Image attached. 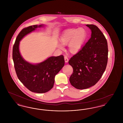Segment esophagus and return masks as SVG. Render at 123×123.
<instances>
[{
	"instance_id": "34e87169",
	"label": "esophagus",
	"mask_w": 123,
	"mask_h": 123,
	"mask_svg": "<svg viewBox=\"0 0 123 123\" xmlns=\"http://www.w3.org/2000/svg\"><path fill=\"white\" fill-rule=\"evenodd\" d=\"M64 60H65V63H68V61H69V59L68 58H67V57L66 56H65L64 57Z\"/></svg>"
}]
</instances>
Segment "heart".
<instances>
[{"label":"heart","mask_w":123,"mask_h":123,"mask_svg":"<svg viewBox=\"0 0 123 123\" xmlns=\"http://www.w3.org/2000/svg\"><path fill=\"white\" fill-rule=\"evenodd\" d=\"M88 34L83 28L69 29L64 30L60 37L61 43H58L57 47L61 50H64V45L68 43V50L70 53L75 54L81 49L86 41Z\"/></svg>","instance_id":"heart-1"}]
</instances>
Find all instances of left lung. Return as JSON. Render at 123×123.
Returning a JSON list of instances; mask_svg holds the SVG:
<instances>
[{
  "label": "left lung",
  "mask_w": 123,
  "mask_h": 123,
  "mask_svg": "<svg viewBox=\"0 0 123 123\" xmlns=\"http://www.w3.org/2000/svg\"><path fill=\"white\" fill-rule=\"evenodd\" d=\"M86 26L91 30V38L69 61L73 69L70 82L78 89L90 88L99 81L108 59L107 42L105 36L96 26L87 24Z\"/></svg>",
  "instance_id": "1"
}]
</instances>
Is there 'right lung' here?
<instances>
[{"mask_svg": "<svg viewBox=\"0 0 123 123\" xmlns=\"http://www.w3.org/2000/svg\"><path fill=\"white\" fill-rule=\"evenodd\" d=\"M44 26V24L35 25L24 29L18 35L13 47L12 58L19 80L30 91L37 93H44L53 88L55 76L64 64L63 55L51 56L37 64L27 61L21 55L20 41L37 28Z\"/></svg>", "mask_w": 123, "mask_h": 123, "instance_id": "right-lung-1", "label": "right lung"}]
</instances>
